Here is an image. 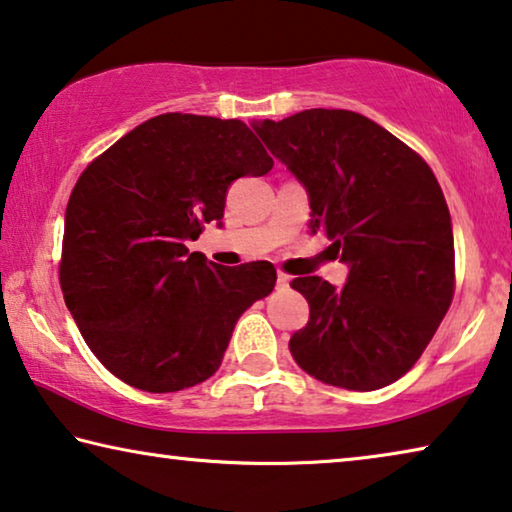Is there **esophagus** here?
I'll return each instance as SVG.
<instances>
[{
  "instance_id": "1",
  "label": "esophagus",
  "mask_w": 512,
  "mask_h": 512,
  "mask_svg": "<svg viewBox=\"0 0 512 512\" xmlns=\"http://www.w3.org/2000/svg\"><path fill=\"white\" fill-rule=\"evenodd\" d=\"M276 285H278V287H282V289L289 287V276H287V273L278 271V280H276Z\"/></svg>"
}]
</instances>
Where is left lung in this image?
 I'll list each match as a JSON object with an SVG mask.
<instances>
[{"mask_svg":"<svg viewBox=\"0 0 512 512\" xmlns=\"http://www.w3.org/2000/svg\"><path fill=\"white\" fill-rule=\"evenodd\" d=\"M310 197L349 264L347 285L294 278L310 319L289 340L299 368L347 391H377L414 368L455 292L448 204L430 165L352 110H303L255 126Z\"/></svg>","mask_w":512,"mask_h":512,"instance_id":"8db88e82","label":"left lung"}]
</instances>
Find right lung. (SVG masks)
I'll return each instance as SVG.
<instances>
[{
    "label": "right lung",
    "instance_id": "right-lung-1",
    "mask_svg": "<svg viewBox=\"0 0 512 512\" xmlns=\"http://www.w3.org/2000/svg\"><path fill=\"white\" fill-rule=\"evenodd\" d=\"M273 167L239 119L167 112L91 160L68 197L59 285L94 356L149 393L209 379L236 319L271 294V262L188 253L239 177Z\"/></svg>",
    "mask_w": 512,
    "mask_h": 512
}]
</instances>
